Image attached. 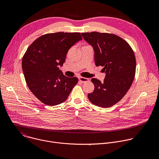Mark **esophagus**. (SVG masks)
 I'll list each match as a JSON object with an SVG mask.
<instances>
[{
	"mask_svg": "<svg viewBox=\"0 0 159 159\" xmlns=\"http://www.w3.org/2000/svg\"><path fill=\"white\" fill-rule=\"evenodd\" d=\"M79 81H80L81 82H82V83H85V82H87V81L89 80V79L85 78V77H79Z\"/></svg>",
	"mask_w": 159,
	"mask_h": 159,
	"instance_id": "esophagus-1",
	"label": "esophagus"
}]
</instances>
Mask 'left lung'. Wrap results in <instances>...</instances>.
Wrapping results in <instances>:
<instances>
[{
  "label": "left lung",
  "instance_id": "obj_1",
  "mask_svg": "<svg viewBox=\"0 0 159 159\" xmlns=\"http://www.w3.org/2000/svg\"><path fill=\"white\" fill-rule=\"evenodd\" d=\"M94 52L97 66H104V82L93 78L94 90L88 94L89 101L101 107H109L126 94L134 78L136 60L129 44L112 34L98 32L82 33Z\"/></svg>",
  "mask_w": 159,
  "mask_h": 159
}]
</instances>
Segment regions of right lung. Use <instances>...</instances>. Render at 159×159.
Wrapping results in <instances>:
<instances>
[{
	"label": "right lung",
	"instance_id": "right-lung-1",
	"mask_svg": "<svg viewBox=\"0 0 159 159\" xmlns=\"http://www.w3.org/2000/svg\"><path fill=\"white\" fill-rule=\"evenodd\" d=\"M79 33L44 34L28 47L22 60L25 78L32 93L44 104L58 105L66 100L78 82L60 70L69 50L82 40Z\"/></svg>",
	"mask_w": 159,
	"mask_h": 159
}]
</instances>
